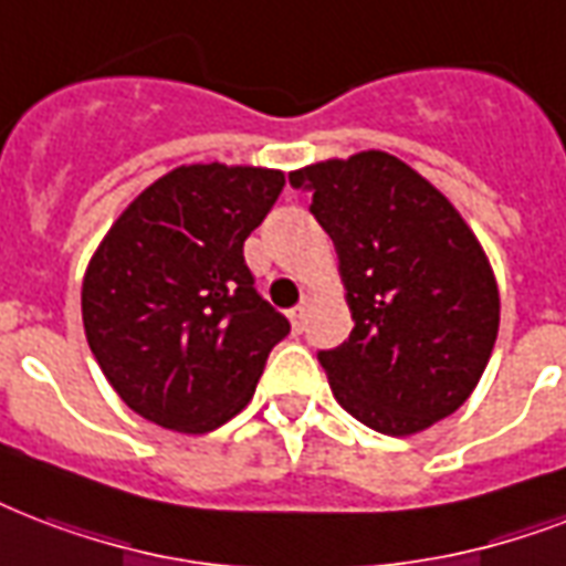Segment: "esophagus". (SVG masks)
Masks as SVG:
<instances>
[{
  "instance_id": "obj_1",
  "label": "esophagus",
  "mask_w": 566,
  "mask_h": 566,
  "mask_svg": "<svg viewBox=\"0 0 566 566\" xmlns=\"http://www.w3.org/2000/svg\"><path fill=\"white\" fill-rule=\"evenodd\" d=\"M305 314H308V302H300L296 308H291V326H293V332L305 329Z\"/></svg>"
}]
</instances>
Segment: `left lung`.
Segmentation results:
<instances>
[{"label":"left lung","mask_w":566,"mask_h":566,"mask_svg":"<svg viewBox=\"0 0 566 566\" xmlns=\"http://www.w3.org/2000/svg\"><path fill=\"white\" fill-rule=\"evenodd\" d=\"M332 237L356 326L321 350L332 395L361 424L412 437L463 407L499 335V284L472 228L386 150L291 171Z\"/></svg>","instance_id":"1"}]
</instances>
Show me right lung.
I'll use <instances>...</instances> for the list:
<instances>
[{"instance_id": "1", "label": "right lung", "mask_w": 566, "mask_h": 566, "mask_svg": "<svg viewBox=\"0 0 566 566\" xmlns=\"http://www.w3.org/2000/svg\"><path fill=\"white\" fill-rule=\"evenodd\" d=\"M282 189L279 168L178 166L112 222L82 279V323L133 412L207 433L252 400L291 323L254 291L243 243Z\"/></svg>"}]
</instances>
